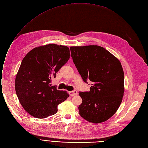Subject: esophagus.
Masks as SVG:
<instances>
[{
	"label": "esophagus",
	"mask_w": 148,
	"mask_h": 148,
	"mask_svg": "<svg viewBox=\"0 0 148 148\" xmlns=\"http://www.w3.org/2000/svg\"><path fill=\"white\" fill-rule=\"evenodd\" d=\"M69 94L71 96L73 97V96H75V95H77V92L76 91V90H72V91H70L69 92Z\"/></svg>",
	"instance_id": "esophagus-1"
}]
</instances>
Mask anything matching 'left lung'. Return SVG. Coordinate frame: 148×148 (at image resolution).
I'll use <instances>...</instances> for the list:
<instances>
[{
    "label": "left lung",
    "instance_id": "8db88e82",
    "mask_svg": "<svg viewBox=\"0 0 148 148\" xmlns=\"http://www.w3.org/2000/svg\"><path fill=\"white\" fill-rule=\"evenodd\" d=\"M70 49L83 81L92 82L89 91L79 93L82 99L78 107L79 114L90 123L107 121L116 113L123 97L124 76L120 62L99 45Z\"/></svg>",
    "mask_w": 148,
    "mask_h": 148
}]
</instances>
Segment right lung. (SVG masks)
I'll return each instance as SVG.
<instances>
[{
  "instance_id": "add662e5",
  "label": "right lung",
  "mask_w": 148,
  "mask_h": 148,
  "mask_svg": "<svg viewBox=\"0 0 148 148\" xmlns=\"http://www.w3.org/2000/svg\"><path fill=\"white\" fill-rule=\"evenodd\" d=\"M67 46L50 44L36 47L22 60L15 78V91L31 116L45 119L54 115L69 95L51 86V78L70 58Z\"/></svg>"
}]
</instances>
